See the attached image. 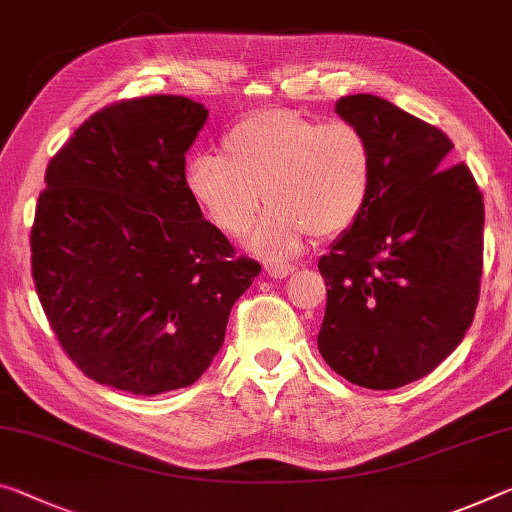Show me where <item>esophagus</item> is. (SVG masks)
<instances>
[{"mask_svg":"<svg viewBox=\"0 0 512 512\" xmlns=\"http://www.w3.org/2000/svg\"><path fill=\"white\" fill-rule=\"evenodd\" d=\"M296 271V264H282V262H273V264H269L266 266V273L271 275V278H275V280H282V278H287V275H291Z\"/></svg>","mask_w":512,"mask_h":512,"instance_id":"obj_1","label":"esophagus"}]
</instances>
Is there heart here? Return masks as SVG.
<instances>
[{"label":"heart","instance_id":"obj_1","mask_svg":"<svg viewBox=\"0 0 512 512\" xmlns=\"http://www.w3.org/2000/svg\"><path fill=\"white\" fill-rule=\"evenodd\" d=\"M371 184L373 152L358 127L287 109L239 120L223 136L221 154H196L184 170L186 193L230 237L248 230L259 198L269 202L246 248L271 262L296 255L307 234L332 239L351 230Z\"/></svg>","mask_w":512,"mask_h":512}]
</instances>
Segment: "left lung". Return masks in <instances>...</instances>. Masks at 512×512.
<instances>
[{
	"instance_id": "obj_1",
	"label": "left lung",
	"mask_w": 512,
	"mask_h": 512,
	"mask_svg": "<svg viewBox=\"0 0 512 512\" xmlns=\"http://www.w3.org/2000/svg\"><path fill=\"white\" fill-rule=\"evenodd\" d=\"M337 116L367 136V207L319 259L328 287L319 351L367 389L431 373L472 326L483 269V196L453 143L383 97H339Z\"/></svg>"
}]
</instances>
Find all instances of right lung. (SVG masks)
Masks as SVG:
<instances>
[{
	"label": "right lung",
	"mask_w": 512,
	"mask_h": 512,
	"mask_svg": "<svg viewBox=\"0 0 512 512\" xmlns=\"http://www.w3.org/2000/svg\"><path fill=\"white\" fill-rule=\"evenodd\" d=\"M207 116L180 95L113 104L47 166L31 273L63 351L95 383L136 396L196 383L262 271L186 193Z\"/></svg>",
	"instance_id": "add662e5"
}]
</instances>
